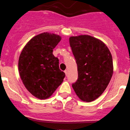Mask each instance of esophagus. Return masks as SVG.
I'll return each instance as SVG.
<instances>
[{"label": "esophagus", "mask_w": 130, "mask_h": 130, "mask_svg": "<svg viewBox=\"0 0 130 130\" xmlns=\"http://www.w3.org/2000/svg\"><path fill=\"white\" fill-rule=\"evenodd\" d=\"M64 73H65V74H66V75H68V70H65L64 71Z\"/></svg>", "instance_id": "1"}]
</instances>
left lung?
<instances>
[{"label": "left lung", "mask_w": 130, "mask_h": 130, "mask_svg": "<svg viewBox=\"0 0 130 130\" xmlns=\"http://www.w3.org/2000/svg\"><path fill=\"white\" fill-rule=\"evenodd\" d=\"M77 64L78 79L72 85L79 99L90 102L103 94L113 73L112 55L102 40L89 35L69 38Z\"/></svg>", "instance_id": "8db88e82"}]
</instances>
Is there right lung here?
I'll return each instance as SVG.
<instances>
[{"label": "right lung", "instance_id": "add662e5", "mask_svg": "<svg viewBox=\"0 0 130 130\" xmlns=\"http://www.w3.org/2000/svg\"><path fill=\"white\" fill-rule=\"evenodd\" d=\"M61 40L58 34L43 32L27 42L21 53L18 69L22 82L31 94L40 100L52 96L65 73L59 69L53 49Z\"/></svg>", "mask_w": 130, "mask_h": 130}]
</instances>
